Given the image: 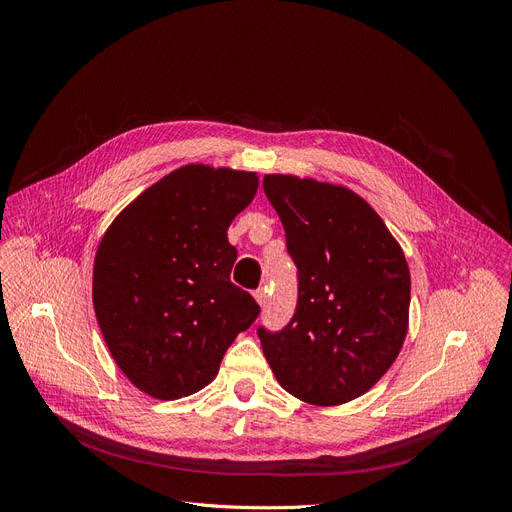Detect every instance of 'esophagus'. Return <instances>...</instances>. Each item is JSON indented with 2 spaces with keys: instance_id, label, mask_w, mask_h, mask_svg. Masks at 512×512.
<instances>
[{
  "instance_id": "esophagus-1",
  "label": "esophagus",
  "mask_w": 512,
  "mask_h": 512,
  "mask_svg": "<svg viewBox=\"0 0 512 512\" xmlns=\"http://www.w3.org/2000/svg\"><path fill=\"white\" fill-rule=\"evenodd\" d=\"M255 301H257L259 305H265V303H267V294H265V288H259V290H255Z\"/></svg>"
}]
</instances>
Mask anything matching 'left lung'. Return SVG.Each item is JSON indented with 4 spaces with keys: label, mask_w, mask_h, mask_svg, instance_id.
Segmentation results:
<instances>
[{
    "label": "left lung",
    "mask_w": 512,
    "mask_h": 512,
    "mask_svg": "<svg viewBox=\"0 0 512 512\" xmlns=\"http://www.w3.org/2000/svg\"><path fill=\"white\" fill-rule=\"evenodd\" d=\"M299 270V301L280 332L259 328L280 386L309 405L365 394L396 361L409 330L411 274L396 238L346 186L267 174Z\"/></svg>",
    "instance_id": "8db88e82"
}]
</instances>
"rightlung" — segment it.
Wrapping results in <instances>:
<instances>
[{
  "label": "right lung",
  "instance_id": "obj_1",
  "mask_svg": "<svg viewBox=\"0 0 512 512\" xmlns=\"http://www.w3.org/2000/svg\"><path fill=\"white\" fill-rule=\"evenodd\" d=\"M259 186L255 172L191 164L118 213L93 265L103 340L141 392L176 400L205 388L259 315L230 282L228 226Z\"/></svg>",
  "mask_w": 512,
  "mask_h": 512
}]
</instances>
